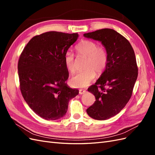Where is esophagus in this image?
I'll return each mask as SVG.
<instances>
[{"label":"esophagus","mask_w":155,"mask_h":155,"mask_svg":"<svg viewBox=\"0 0 155 155\" xmlns=\"http://www.w3.org/2000/svg\"><path fill=\"white\" fill-rule=\"evenodd\" d=\"M87 91L85 90H84V89H79V94H85Z\"/></svg>","instance_id":"esophagus-1"}]
</instances>
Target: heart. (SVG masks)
Segmentation results:
<instances>
[{
    "label": "heart",
    "mask_w": 155,
    "mask_h": 155,
    "mask_svg": "<svg viewBox=\"0 0 155 155\" xmlns=\"http://www.w3.org/2000/svg\"><path fill=\"white\" fill-rule=\"evenodd\" d=\"M79 55L87 58L85 70L74 74L70 79V85L73 87L83 88L87 87L96 77V73L100 75L106 70L109 63V54L104 46H98L96 42L84 39L76 46ZM64 63L70 73L76 70L74 55L68 50L64 55Z\"/></svg>",
    "instance_id": "heart-1"
}]
</instances>
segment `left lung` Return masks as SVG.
<instances>
[{
  "instance_id": "8db88e82",
  "label": "left lung",
  "mask_w": 155,
  "mask_h": 155,
  "mask_svg": "<svg viewBox=\"0 0 155 155\" xmlns=\"http://www.w3.org/2000/svg\"><path fill=\"white\" fill-rule=\"evenodd\" d=\"M83 35L101 42L109 54L106 70L88 88L96 101L87 109L91 118L105 120L118 114L132 96L138 71L134 51L129 41L112 29L98 30Z\"/></svg>"
}]
</instances>
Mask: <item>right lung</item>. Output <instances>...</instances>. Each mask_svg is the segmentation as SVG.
I'll use <instances>...</instances> for the list:
<instances>
[{"mask_svg":"<svg viewBox=\"0 0 155 155\" xmlns=\"http://www.w3.org/2000/svg\"><path fill=\"white\" fill-rule=\"evenodd\" d=\"M78 37L77 33L45 32L31 39L20 55L21 94L31 109L45 120L63 117L69 101L79 94L65 83L69 74L64 63L65 52Z\"/></svg>","mask_w":155,"mask_h":155,"instance_id":"add662e5","label":"right lung"}]
</instances>
